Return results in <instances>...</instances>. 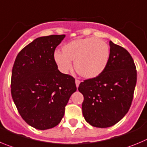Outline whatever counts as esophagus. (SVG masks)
<instances>
[{
	"mask_svg": "<svg viewBox=\"0 0 147 147\" xmlns=\"http://www.w3.org/2000/svg\"><path fill=\"white\" fill-rule=\"evenodd\" d=\"M75 82H76V87H78L79 86V84H80V81L78 80V79H76V81H75Z\"/></svg>",
	"mask_w": 147,
	"mask_h": 147,
	"instance_id": "obj_1",
	"label": "esophagus"
}]
</instances>
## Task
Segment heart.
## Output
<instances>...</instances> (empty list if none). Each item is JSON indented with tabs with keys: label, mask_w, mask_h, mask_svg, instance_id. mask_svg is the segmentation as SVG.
<instances>
[{
	"label": "heart",
	"mask_w": 147,
	"mask_h": 147,
	"mask_svg": "<svg viewBox=\"0 0 147 147\" xmlns=\"http://www.w3.org/2000/svg\"><path fill=\"white\" fill-rule=\"evenodd\" d=\"M62 50L63 52L56 51L54 53L59 70L66 74L72 68L71 61H74L76 72L86 79L100 76L107 67L110 57L109 46L95 37L73 40L65 44Z\"/></svg>",
	"instance_id": "1"
}]
</instances>
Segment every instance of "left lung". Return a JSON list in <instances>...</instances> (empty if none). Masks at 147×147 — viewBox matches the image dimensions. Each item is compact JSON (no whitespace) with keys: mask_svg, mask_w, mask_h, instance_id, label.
I'll return each mask as SVG.
<instances>
[{"mask_svg":"<svg viewBox=\"0 0 147 147\" xmlns=\"http://www.w3.org/2000/svg\"><path fill=\"white\" fill-rule=\"evenodd\" d=\"M110 57L100 76L81 82L84 96L82 114L90 125L109 127L117 123L129 111L137 80L135 63L123 47L109 41Z\"/></svg>","mask_w":147,"mask_h":147,"instance_id":"left-lung-1","label":"left lung"}]
</instances>
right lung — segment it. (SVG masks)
<instances>
[{
  "label": "right lung",
  "mask_w": 147,
  "mask_h": 147,
  "mask_svg": "<svg viewBox=\"0 0 147 147\" xmlns=\"http://www.w3.org/2000/svg\"><path fill=\"white\" fill-rule=\"evenodd\" d=\"M65 35L37 38L17 55L12 68L11 92L22 118L33 127L57 125L70 97L76 90L74 78L62 74L54 60Z\"/></svg>",
  "instance_id": "obj_1"
}]
</instances>
